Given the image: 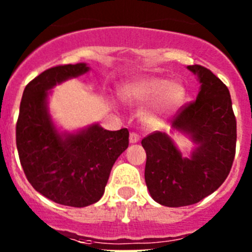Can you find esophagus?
Instances as JSON below:
<instances>
[{
  "label": "esophagus",
  "mask_w": 252,
  "mask_h": 252,
  "mask_svg": "<svg viewBox=\"0 0 252 252\" xmlns=\"http://www.w3.org/2000/svg\"><path fill=\"white\" fill-rule=\"evenodd\" d=\"M140 140V136L137 135L136 132H131L130 133V142L131 144H136V142H139Z\"/></svg>",
  "instance_id": "esophagus-1"
}]
</instances>
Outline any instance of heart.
I'll list each match as a JSON object with an SVG mask.
<instances>
[{
  "mask_svg": "<svg viewBox=\"0 0 252 252\" xmlns=\"http://www.w3.org/2000/svg\"><path fill=\"white\" fill-rule=\"evenodd\" d=\"M121 98L133 106L151 103L142 113V120L151 127H160L184 104L186 87L166 78L141 77L124 84Z\"/></svg>",
  "mask_w": 252,
  "mask_h": 252,
  "instance_id": "b5f03b06",
  "label": "heart"
}]
</instances>
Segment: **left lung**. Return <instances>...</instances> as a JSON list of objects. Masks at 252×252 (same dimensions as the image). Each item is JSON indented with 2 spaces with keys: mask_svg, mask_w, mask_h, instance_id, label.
<instances>
[{
  "mask_svg": "<svg viewBox=\"0 0 252 252\" xmlns=\"http://www.w3.org/2000/svg\"><path fill=\"white\" fill-rule=\"evenodd\" d=\"M187 68L198 77L197 99L183 106L171 132L184 133L197 148L184 158L168 133L155 131L141 145L146 151L145 182L155 202L166 207L198 203L226 180L236 153V119L230 91L209 69Z\"/></svg>",
  "mask_w": 252,
  "mask_h": 252,
  "instance_id": "8db88e82",
  "label": "left lung"
}]
</instances>
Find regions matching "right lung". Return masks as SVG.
Returning <instances> with one entry per match:
<instances>
[{
	"label": "right lung",
	"instance_id": "1",
	"mask_svg": "<svg viewBox=\"0 0 252 252\" xmlns=\"http://www.w3.org/2000/svg\"><path fill=\"white\" fill-rule=\"evenodd\" d=\"M86 63L50 68L25 87L16 124L22 169L35 190L55 203L87 207L101 199L111 169L128 146V130L93 124L75 132L58 130L49 111L57 84L90 72Z\"/></svg>",
	"mask_w": 252,
	"mask_h": 252
}]
</instances>
